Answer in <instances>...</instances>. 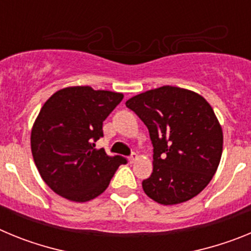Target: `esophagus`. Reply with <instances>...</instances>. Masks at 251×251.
<instances>
[{
  "mask_svg": "<svg viewBox=\"0 0 251 251\" xmlns=\"http://www.w3.org/2000/svg\"><path fill=\"white\" fill-rule=\"evenodd\" d=\"M136 159H137V154L136 153H133L132 156L128 158V162H129V163H134V162H136Z\"/></svg>",
  "mask_w": 251,
  "mask_h": 251,
  "instance_id": "esophagus-1",
  "label": "esophagus"
}]
</instances>
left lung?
Wrapping results in <instances>:
<instances>
[{
	"instance_id": "obj_1",
	"label": "left lung",
	"mask_w": 251,
	"mask_h": 251,
	"mask_svg": "<svg viewBox=\"0 0 251 251\" xmlns=\"http://www.w3.org/2000/svg\"><path fill=\"white\" fill-rule=\"evenodd\" d=\"M126 105L147 126L153 145V172L142 182L146 195L161 205L197 196L223 154V128L208 101L192 90L165 85L134 95Z\"/></svg>"
}]
</instances>
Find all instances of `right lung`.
I'll return each mask as SVG.
<instances>
[{
    "mask_svg": "<svg viewBox=\"0 0 251 251\" xmlns=\"http://www.w3.org/2000/svg\"><path fill=\"white\" fill-rule=\"evenodd\" d=\"M122 93L68 86L45 101L31 129V152L44 182L59 196L86 202L103 194L126 159L109 157L95 142Z\"/></svg>",
    "mask_w": 251,
    "mask_h": 251,
    "instance_id": "1",
    "label": "right lung"
}]
</instances>
